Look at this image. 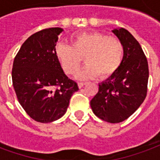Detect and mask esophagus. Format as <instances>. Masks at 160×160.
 <instances>
[{
    "mask_svg": "<svg viewBox=\"0 0 160 160\" xmlns=\"http://www.w3.org/2000/svg\"><path fill=\"white\" fill-rule=\"evenodd\" d=\"M85 84H86V83H84V82H78V87L81 88H82V87H83Z\"/></svg>",
    "mask_w": 160,
    "mask_h": 160,
    "instance_id": "34e87169",
    "label": "esophagus"
}]
</instances>
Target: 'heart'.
Segmentation results:
<instances>
[{
    "label": "heart",
    "mask_w": 160,
    "mask_h": 160,
    "mask_svg": "<svg viewBox=\"0 0 160 160\" xmlns=\"http://www.w3.org/2000/svg\"><path fill=\"white\" fill-rule=\"evenodd\" d=\"M54 54L65 73L73 75L84 59L86 66L77 74L80 80H88L100 75L109 78L118 71L123 63L124 48L114 37L99 32L78 34L71 39V47L57 44Z\"/></svg>",
    "instance_id": "obj_1"
}]
</instances>
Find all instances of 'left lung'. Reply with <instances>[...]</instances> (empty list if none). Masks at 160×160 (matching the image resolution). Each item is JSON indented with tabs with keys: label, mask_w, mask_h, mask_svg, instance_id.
Instances as JSON below:
<instances>
[{
	"label": "left lung",
	"mask_w": 160,
	"mask_h": 160,
	"mask_svg": "<svg viewBox=\"0 0 160 160\" xmlns=\"http://www.w3.org/2000/svg\"><path fill=\"white\" fill-rule=\"evenodd\" d=\"M112 32L123 43V63L113 76L99 83L90 106L95 116L116 123L130 117L144 101L149 72L147 58L136 38L123 28Z\"/></svg>",
	"instance_id": "left-lung-1"
}]
</instances>
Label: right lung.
Here are the masks:
<instances>
[{
    "label": "right lung",
    "instance_id": "right-lung-1",
    "mask_svg": "<svg viewBox=\"0 0 160 160\" xmlns=\"http://www.w3.org/2000/svg\"><path fill=\"white\" fill-rule=\"evenodd\" d=\"M62 28L31 35L15 57L12 79L19 104L37 122L47 123L64 116L70 99L79 88L65 74L54 54Z\"/></svg>",
    "mask_w": 160,
    "mask_h": 160
}]
</instances>
